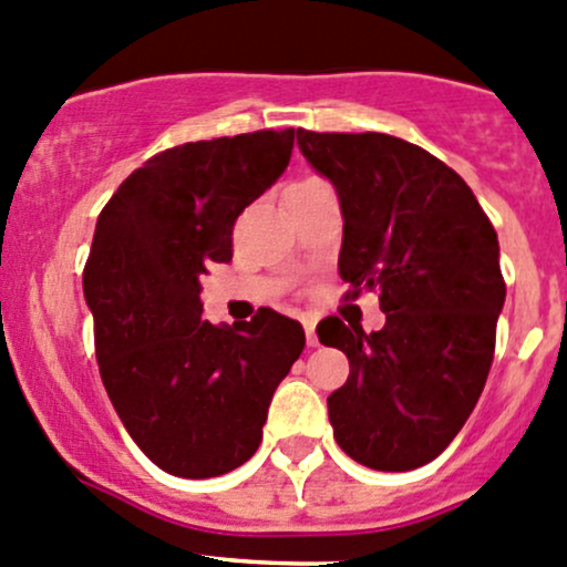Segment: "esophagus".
<instances>
[{
  "instance_id": "34e87169",
  "label": "esophagus",
  "mask_w": 567,
  "mask_h": 567,
  "mask_svg": "<svg viewBox=\"0 0 567 567\" xmlns=\"http://www.w3.org/2000/svg\"><path fill=\"white\" fill-rule=\"evenodd\" d=\"M303 331H307L309 348H318V333H315V318H303Z\"/></svg>"
}]
</instances>
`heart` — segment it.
<instances>
[{"label":"heart","instance_id":"obj_1","mask_svg":"<svg viewBox=\"0 0 567 567\" xmlns=\"http://www.w3.org/2000/svg\"><path fill=\"white\" fill-rule=\"evenodd\" d=\"M312 182H320V178H303V182H299V184H312Z\"/></svg>","mask_w":567,"mask_h":567}]
</instances>
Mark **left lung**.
<instances>
[{"instance_id":"8db88e82","label":"left lung","mask_w":567,"mask_h":567,"mask_svg":"<svg viewBox=\"0 0 567 567\" xmlns=\"http://www.w3.org/2000/svg\"><path fill=\"white\" fill-rule=\"evenodd\" d=\"M296 141L339 195L348 296L378 290L385 312L372 333L318 326L350 361L329 396L333 437L363 467L415 470L449 449L486 385L505 301L497 234L464 178L415 143L309 130Z\"/></svg>"}]
</instances>
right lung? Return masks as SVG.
<instances>
[{
	"label": "right lung",
	"mask_w": 567,
	"mask_h": 567,
	"mask_svg": "<svg viewBox=\"0 0 567 567\" xmlns=\"http://www.w3.org/2000/svg\"><path fill=\"white\" fill-rule=\"evenodd\" d=\"M296 130L165 148L105 204L83 268L100 378L159 470L214 478L258 451L303 329L274 309L212 326L200 277L234 258L236 217L285 174Z\"/></svg>",
	"instance_id": "right-lung-1"
}]
</instances>
